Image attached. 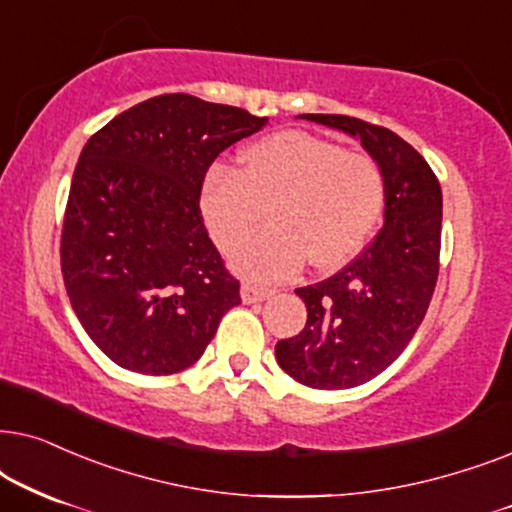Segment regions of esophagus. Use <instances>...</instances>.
Masks as SVG:
<instances>
[{
    "mask_svg": "<svg viewBox=\"0 0 512 512\" xmlns=\"http://www.w3.org/2000/svg\"><path fill=\"white\" fill-rule=\"evenodd\" d=\"M271 295H274V290H271V288H262V285H255V283H248V281L241 285V299L245 304L264 302V299H269Z\"/></svg>",
    "mask_w": 512,
    "mask_h": 512,
    "instance_id": "34e87169",
    "label": "esophagus"
}]
</instances>
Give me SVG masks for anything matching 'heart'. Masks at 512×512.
Wrapping results in <instances>:
<instances>
[{"label": "heart", "mask_w": 512, "mask_h": 512, "mask_svg": "<svg viewBox=\"0 0 512 512\" xmlns=\"http://www.w3.org/2000/svg\"><path fill=\"white\" fill-rule=\"evenodd\" d=\"M386 182L377 161L316 135L283 131L252 142L238 170L217 163L203 177L199 208L213 241L236 250L269 210L271 229L236 252L252 281H281L311 267L337 269L381 220Z\"/></svg>", "instance_id": "1"}]
</instances>
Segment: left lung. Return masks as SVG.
<instances>
[{
    "label": "left lung",
    "mask_w": 512,
    "mask_h": 512,
    "mask_svg": "<svg viewBox=\"0 0 512 512\" xmlns=\"http://www.w3.org/2000/svg\"><path fill=\"white\" fill-rule=\"evenodd\" d=\"M360 140L386 182L384 227L349 267L297 288L306 325L276 344L299 384L339 391L386 370L417 335L438 281L442 189L417 149L381 126L344 114H299Z\"/></svg>",
    "instance_id": "1"
}]
</instances>
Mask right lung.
I'll use <instances>...</instances> for the list:
<instances>
[{"label": "right lung", "mask_w": 512, "mask_h": 512, "mask_svg": "<svg viewBox=\"0 0 512 512\" xmlns=\"http://www.w3.org/2000/svg\"><path fill=\"white\" fill-rule=\"evenodd\" d=\"M267 121L187 93L156 95L81 149L60 267L81 327L124 370H187L241 304L199 194L210 163Z\"/></svg>", "instance_id": "add662e5"}]
</instances>
